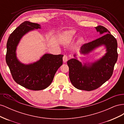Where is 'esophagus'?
<instances>
[{
    "mask_svg": "<svg viewBox=\"0 0 124 124\" xmlns=\"http://www.w3.org/2000/svg\"><path fill=\"white\" fill-rule=\"evenodd\" d=\"M63 62H66L68 61V56H67L66 55H65L64 56H63Z\"/></svg>",
    "mask_w": 124,
    "mask_h": 124,
    "instance_id": "34e87169",
    "label": "esophagus"
}]
</instances>
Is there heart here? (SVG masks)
Listing matches in <instances>:
<instances>
[{
    "label": "heart",
    "mask_w": 124,
    "mask_h": 124,
    "mask_svg": "<svg viewBox=\"0 0 124 124\" xmlns=\"http://www.w3.org/2000/svg\"><path fill=\"white\" fill-rule=\"evenodd\" d=\"M76 36V31H66L62 33V40L63 43L68 44L72 41Z\"/></svg>",
    "instance_id": "b5f03b06"
}]
</instances>
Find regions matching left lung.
<instances>
[{"label":"left lung","mask_w":124,"mask_h":124,"mask_svg":"<svg viewBox=\"0 0 124 124\" xmlns=\"http://www.w3.org/2000/svg\"><path fill=\"white\" fill-rule=\"evenodd\" d=\"M97 32L103 35L100 38L83 44L81 47L80 53L87 54L97 47L104 46L107 53L99 60L89 63H82L75 58L67 62L69 67V75L71 83L80 90L91 91L99 88L109 80L113 74L114 67L117 62V40L110 31L102 26L95 27Z\"/></svg>","instance_id":"left-lung-1"}]
</instances>
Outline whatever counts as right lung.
Wrapping results in <instances>:
<instances>
[{
    "mask_svg": "<svg viewBox=\"0 0 124 124\" xmlns=\"http://www.w3.org/2000/svg\"><path fill=\"white\" fill-rule=\"evenodd\" d=\"M40 25L25 21L10 35L7 43L6 61L14 80L25 88L40 91L47 88L53 81L58 69L62 65L63 55L45 54L39 61L26 65L16 57V48L23 36Z\"/></svg>",
    "mask_w": 124,
    "mask_h": 124,
    "instance_id": "obj_1",
    "label": "right lung"
}]
</instances>
